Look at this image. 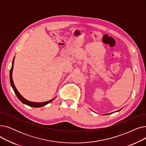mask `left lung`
Wrapping results in <instances>:
<instances>
[{
    "label": "left lung",
    "instance_id": "8db88e82",
    "mask_svg": "<svg viewBox=\"0 0 146 146\" xmlns=\"http://www.w3.org/2000/svg\"><path fill=\"white\" fill-rule=\"evenodd\" d=\"M119 110V111H120V110ZM105 115H107V114H105Z\"/></svg>",
    "mask_w": 146,
    "mask_h": 146
}]
</instances>
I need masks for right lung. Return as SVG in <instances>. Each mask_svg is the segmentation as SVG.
<instances>
[{"mask_svg": "<svg viewBox=\"0 0 146 146\" xmlns=\"http://www.w3.org/2000/svg\"><path fill=\"white\" fill-rule=\"evenodd\" d=\"M14 60H15V57L13 59L12 61V67L11 69L10 70V82H11V85L12 88H13V90H14V92L15 94H16L17 98L19 99V101L22 102L24 104H25L27 105H28L29 106H31V107H34V108H40V107H42L46 105H47L48 104L50 103L51 101H52L54 99L56 98H53L50 101H48L47 102H31L29 101L28 100H27L26 99H25L24 97H23L20 94L19 92L18 91V90L17 89L16 87H15V85H14V83L13 81V79H12V72H13V63H14Z\"/></svg>", "mask_w": 146, "mask_h": 146, "instance_id": "obj_1", "label": "right lung"}]
</instances>
